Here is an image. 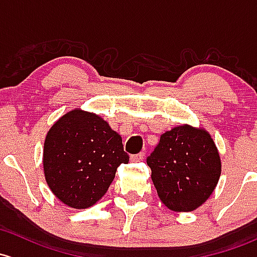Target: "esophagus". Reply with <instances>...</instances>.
<instances>
[{
	"mask_svg": "<svg viewBox=\"0 0 257 257\" xmlns=\"http://www.w3.org/2000/svg\"><path fill=\"white\" fill-rule=\"evenodd\" d=\"M143 159H144V153H139V154H137V155H132L131 156V160L133 161V163H138V161H142Z\"/></svg>",
	"mask_w": 257,
	"mask_h": 257,
	"instance_id": "obj_1",
	"label": "esophagus"
}]
</instances>
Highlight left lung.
Returning <instances> with one entry per match:
<instances>
[{
    "instance_id": "obj_1",
    "label": "left lung",
    "mask_w": 257,
    "mask_h": 257,
    "mask_svg": "<svg viewBox=\"0 0 257 257\" xmlns=\"http://www.w3.org/2000/svg\"><path fill=\"white\" fill-rule=\"evenodd\" d=\"M147 163L159 198L174 212H192L201 207L221 174L213 138L204 128L188 124L165 132Z\"/></svg>"
}]
</instances>
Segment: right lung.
Returning a JSON list of instances; mask_svg holds the SVG:
<instances>
[{
	"instance_id": "1",
	"label": "right lung",
	"mask_w": 257,
	"mask_h": 257,
	"mask_svg": "<svg viewBox=\"0 0 257 257\" xmlns=\"http://www.w3.org/2000/svg\"><path fill=\"white\" fill-rule=\"evenodd\" d=\"M128 161L119 134L98 114L81 108L61 115L45 137V181L59 201L75 209L98 202L118 166Z\"/></svg>"
}]
</instances>
